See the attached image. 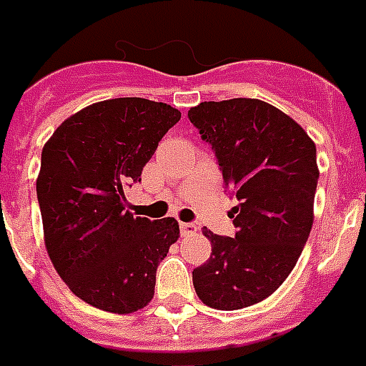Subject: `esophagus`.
Here are the masks:
<instances>
[{
  "instance_id": "34e87169",
  "label": "esophagus",
  "mask_w": 366,
  "mask_h": 366,
  "mask_svg": "<svg viewBox=\"0 0 366 366\" xmlns=\"http://www.w3.org/2000/svg\"><path fill=\"white\" fill-rule=\"evenodd\" d=\"M197 232V227L194 222H180V234L182 236H192V234Z\"/></svg>"
}]
</instances>
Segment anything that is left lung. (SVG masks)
Segmentation results:
<instances>
[{
	"mask_svg": "<svg viewBox=\"0 0 366 366\" xmlns=\"http://www.w3.org/2000/svg\"><path fill=\"white\" fill-rule=\"evenodd\" d=\"M238 199L234 238L203 230L213 247L192 272L205 305L234 311L267 300L288 278L313 227L317 147L303 128L261 99L203 102L188 111Z\"/></svg>",
	"mask_w": 366,
	"mask_h": 366,
	"instance_id": "obj_1",
	"label": "left lung"
}]
</instances>
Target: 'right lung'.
Returning a JSON list of instances; mask_svg holds the SVG:
<instances>
[{"instance_id": "1", "label": "right lung", "mask_w": 366, "mask_h": 366, "mask_svg": "<svg viewBox=\"0 0 366 366\" xmlns=\"http://www.w3.org/2000/svg\"><path fill=\"white\" fill-rule=\"evenodd\" d=\"M180 111L144 97L94 103L61 124L41 149L36 194L57 274L88 305L134 313L152 301L155 272L178 239L172 217L124 211V189Z\"/></svg>"}]
</instances>
